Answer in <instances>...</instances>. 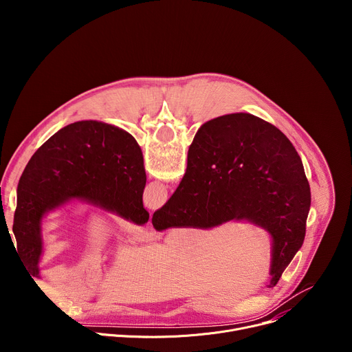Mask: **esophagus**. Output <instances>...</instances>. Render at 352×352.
Masks as SVG:
<instances>
[{
    "instance_id": "obj_1",
    "label": "esophagus",
    "mask_w": 352,
    "mask_h": 352,
    "mask_svg": "<svg viewBox=\"0 0 352 352\" xmlns=\"http://www.w3.org/2000/svg\"><path fill=\"white\" fill-rule=\"evenodd\" d=\"M155 234L156 232L150 224H146V226H143V227H140L135 231V235L140 239H152V238H155Z\"/></svg>"
}]
</instances>
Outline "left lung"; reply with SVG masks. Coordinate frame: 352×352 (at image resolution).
<instances>
[{"mask_svg": "<svg viewBox=\"0 0 352 352\" xmlns=\"http://www.w3.org/2000/svg\"><path fill=\"white\" fill-rule=\"evenodd\" d=\"M144 185L142 150L132 135L97 121L67 125L37 148L21 175L12 227L19 258L37 277L40 221L72 199L147 223Z\"/></svg>", "mask_w": 352, "mask_h": 352, "instance_id": "left-lung-1", "label": "left lung"}]
</instances>
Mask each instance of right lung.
<instances>
[{
	"label": "right lung",
	"mask_w": 352,
	"mask_h": 352,
	"mask_svg": "<svg viewBox=\"0 0 352 352\" xmlns=\"http://www.w3.org/2000/svg\"><path fill=\"white\" fill-rule=\"evenodd\" d=\"M311 188L295 147L274 125L250 114H228L200 126L188 150L186 173L155 212L159 231L210 228L248 220L273 238L272 285L305 238Z\"/></svg>",
	"instance_id": "1"
}]
</instances>
